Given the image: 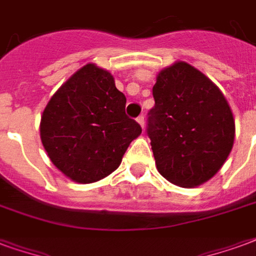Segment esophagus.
I'll return each instance as SVG.
<instances>
[{"label":"esophagus","mask_w":256,"mask_h":256,"mask_svg":"<svg viewBox=\"0 0 256 256\" xmlns=\"http://www.w3.org/2000/svg\"><path fill=\"white\" fill-rule=\"evenodd\" d=\"M137 122L140 123V126H141V128H145V119H144V116H140V118L137 119Z\"/></svg>","instance_id":"1"}]
</instances>
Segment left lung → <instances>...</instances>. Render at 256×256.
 Segmentation results:
<instances>
[{"label": "left lung", "instance_id": "left-lung-1", "mask_svg": "<svg viewBox=\"0 0 256 256\" xmlns=\"http://www.w3.org/2000/svg\"><path fill=\"white\" fill-rule=\"evenodd\" d=\"M148 136L157 171L184 188L200 186L232 150L234 119L224 94L202 72L178 60L158 72Z\"/></svg>", "mask_w": 256, "mask_h": 256}]
</instances>
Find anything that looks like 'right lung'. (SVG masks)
Listing matches in <instances>:
<instances>
[{
    "label": "right lung",
    "instance_id": "1",
    "mask_svg": "<svg viewBox=\"0 0 256 256\" xmlns=\"http://www.w3.org/2000/svg\"><path fill=\"white\" fill-rule=\"evenodd\" d=\"M126 98L108 70L86 64L51 96L40 140L51 162L76 183L112 174L142 128L124 112Z\"/></svg>",
    "mask_w": 256,
    "mask_h": 256
}]
</instances>
